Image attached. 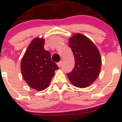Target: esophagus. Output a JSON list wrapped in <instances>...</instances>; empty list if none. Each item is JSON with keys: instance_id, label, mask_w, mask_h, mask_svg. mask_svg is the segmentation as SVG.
I'll return each instance as SVG.
<instances>
[{"instance_id": "34e87169", "label": "esophagus", "mask_w": 122, "mask_h": 122, "mask_svg": "<svg viewBox=\"0 0 122 122\" xmlns=\"http://www.w3.org/2000/svg\"><path fill=\"white\" fill-rule=\"evenodd\" d=\"M57 66H58L59 67H60L61 66V64H62V62H61V61H60V62H57Z\"/></svg>"}]
</instances>
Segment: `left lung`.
<instances>
[{
	"label": "left lung",
	"instance_id": "8db88e82",
	"mask_svg": "<svg viewBox=\"0 0 122 122\" xmlns=\"http://www.w3.org/2000/svg\"><path fill=\"white\" fill-rule=\"evenodd\" d=\"M75 59L73 70L67 73L70 81L80 88L88 87L99 76L102 65L99 51L90 39L77 34L69 40Z\"/></svg>",
	"mask_w": 122,
	"mask_h": 122
}]
</instances>
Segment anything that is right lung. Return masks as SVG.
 Returning a JSON list of instances; mask_svg holds the SVG:
<instances>
[{"instance_id":"right-lung-1","label":"right lung","mask_w":122,"mask_h":122,"mask_svg":"<svg viewBox=\"0 0 122 122\" xmlns=\"http://www.w3.org/2000/svg\"><path fill=\"white\" fill-rule=\"evenodd\" d=\"M44 39L35 38L29 44L21 61L22 76L30 87L41 91L45 89L54 77L57 65L44 49Z\"/></svg>"}]
</instances>
